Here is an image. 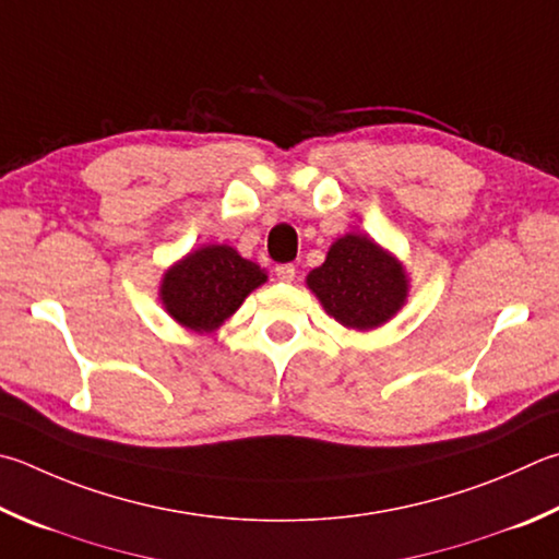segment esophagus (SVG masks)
<instances>
[{"mask_svg":"<svg viewBox=\"0 0 559 559\" xmlns=\"http://www.w3.org/2000/svg\"><path fill=\"white\" fill-rule=\"evenodd\" d=\"M276 276H278V281H283V283H290L293 278H296V266H293V263H278V266H276Z\"/></svg>","mask_w":559,"mask_h":559,"instance_id":"34e87169","label":"esophagus"}]
</instances>
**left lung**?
Listing matches in <instances>:
<instances>
[{
    "mask_svg": "<svg viewBox=\"0 0 559 559\" xmlns=\"http://www.w3.org/2000/svg\"><path fill=\"white\" fill-rule=\"evenodd\" d=\"M308 288L344 328L367 332L405 306L408 276L403 263L367 235H344L322 266L308 273Z\"/></svg>",
    "mask_w": 559,
    "mask_h": 559,
    "instance_id": "left-lung-1",
    "label": "left lung"
}]
</instances>
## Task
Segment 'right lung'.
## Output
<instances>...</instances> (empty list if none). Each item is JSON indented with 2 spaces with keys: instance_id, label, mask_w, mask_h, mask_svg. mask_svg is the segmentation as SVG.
<instances>
[{
  "instance_id": "obj_1",
  "label": "right lung",
  "mask_w": 559,
  "mask_h": 559,
  "mask_svg": "<svg viewBox=\"0 0 559 559\" xmlns=\"http://www.w3.org/2000/svg\"><path fill=\"white\" fill-rule=\"evenodd\" d=\"M266 278L263 269L241 259L237 249L205 245L164 273L158 296L170 318L202 334L215 332Z\"/></svg>"
}]
</instances>
